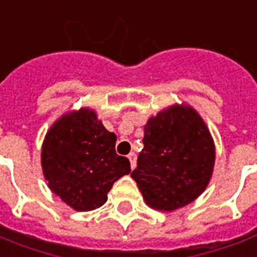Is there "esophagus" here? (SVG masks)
Segmentation results:
<instances>
[{
	"mask_svg": "<svg viewBox=\"0 0 257 257\" xmlns=\"http://www.w3.org/2000/svg\"><path fill=\"white\" fill-rule=\"evenodd\" d=\"M127 158H128V161H130L131 168H135V166H137V155H135V153H130Z\"/></svg>",
	"mask_w": 257,
	"mask_h": 257,
	"instance_id": "1",
	"label": "esophagus"
}]
</instances>
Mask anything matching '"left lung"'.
I'll list each match as a JSON object with an SVG mask.
<instances>
[{
  "label": "left lung",
  "instance_id": "obj_1",
  "mask_svg": "<svg viewBox=\"0 0 257 257\" xmlns=\"http://www.w3.org/2000/svg\"><path fill=\"white\" fill-rule=\"evenodd\" d=\"M213 162L215 146L202 118L188 106L175 104L146 123L131 178L150 207L174 211L206 190Z\"/></svg>",
  "mask_w": 257,
  "mask_h": 257
}]
</instances>
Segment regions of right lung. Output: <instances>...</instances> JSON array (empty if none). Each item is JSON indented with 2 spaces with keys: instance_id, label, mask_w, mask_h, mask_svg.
<instances>
[{
  "instance_id": "1",
  "label": "right lung",
  "mask_w": 257,
  "mask_h": 257,
  "mask_svg": "<svg viewBox=\"0 0 257 257\" xmlns=\"http://www.w3.org/2000/svg\"><path fill=\"white\" fill-rule=\"evenodd\" d=\"M115 134L95 112L81 108L53 124L42 146V168L50 190L77 211H91L107 200L130 161L115 151Z\"/></svg>"
}]
</instances>
